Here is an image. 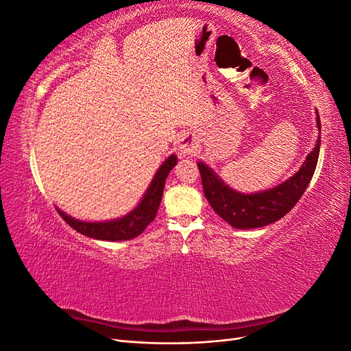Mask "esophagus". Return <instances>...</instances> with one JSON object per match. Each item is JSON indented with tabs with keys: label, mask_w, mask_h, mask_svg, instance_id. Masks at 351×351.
<instances>
[{
	"label": "esophagus",
	"mask_w": 351,
	"mask_h": 351,
	"mask_svg": "<svg viewBox=\"0 0 351 351\" xmlns=\"http://www.w3.org/2000/svg\"><path fill=\"white\" fill-rule=\"evenodd\" d=\"M197 147H199V142L196 139V136L192 134V133H187L182 137V139H180L178 152L182 154L183 156L193 155V154H196Z\"/></svg>",
	"instance_id": "esophagus-1"
}]
</instances>
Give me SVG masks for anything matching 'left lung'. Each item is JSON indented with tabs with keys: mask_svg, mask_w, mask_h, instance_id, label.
Here are the masks:
<instances>
[{
	"mask_svg": "<svg viewBox=\"0 0 351 351\" xmlns=\"http://www.w3.org/2000/svg\"><path fill=\"white\" fill-rule=\"evenodd\" d=\"M316 127L317 132L321 133V119L317 111ZM319 149L321 136H317L315 147L306 156L299 171L278 186L254 193H241L239 190L230 187L209 165L204 161H199L197 167L205 196L212 209L231 227L239 230H252L272 224V222L289 214L303 196L315 174Z\"/></svg>",
	"mask_w": 351,
	"mask_h": 351,
	"instance_id": "8db88e82",
	"label": "left lung"
}]
</instances>
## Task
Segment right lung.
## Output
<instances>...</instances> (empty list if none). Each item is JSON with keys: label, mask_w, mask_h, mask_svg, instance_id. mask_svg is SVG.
Masks as SVG:
<instances>
[{"label": "right lung", "mask_w": 351, "mask_h": 351, "mask_svg": "<svg viewBox=\"0 0 351 351\" xmlns=\"http://www.w3.org/2000/svg\"><path fill=\"white\" fill-rule=\"evenodd\" d=\"M177 164V155H169L165 161L158 168L155 173L151 184L147 186L143 197L141 199L139 204L136 205L134 209H132L129 214H125L120 218L110 219V221H82L76 219L66 212H62L60 208H57L58 214L62 217L70 227H73L80 234L104 240V241H124L132 240L137 237L145 231V228L151 224L154 218L156 217V212L161 204L165 180L169 174V171Z\"/></svg>", "instance_id": "obj_1"}]
</instances>
